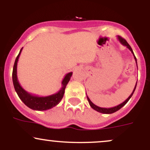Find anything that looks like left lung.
Listing matches in <instances>:
<instances>
[{"label": "left lung", "mask_w": 150, "mask_h": 150, "mask_svg": "<svg viewBox=\"0 0 150 150\" xmlns=\"http://www.w3.org/2000/svg\"><path fill=\"white\" fill-rule=\"evenodd\" d=\"M118 41H119V42H120V44H123V46H126V47L128 48V49L130 50V51H131V53H132V55H133V56H134V58H135V61H136V63H137V59H136L135 55H134V53H133V51H132V48L130 47V45H129L128 43L124 39H123V38H122V37H120V36H118ZM136 86H137V82H136L135 88H134L133 91H132V92L131 93V94H130V95L129 96L128 99H127L125 101H123V103H121V104H120L118 105V106H114V107H112V108H101V107H99V106H96L95 104H93V103L92 102V101H91L90 99H89V98L87 97V100H88V101H89V105H90V106L94 110H95V111H98V112L101 113H105V114H111V113H113L116 112V111H118V110L120 109V108L123 107V106H125V105L127 104V102H128V101H129V99H130V98H131V97L132 96V94H133L134 92H135V88H136Z\"/></svg>", "instance_id": "obj_1"}]
</instances>
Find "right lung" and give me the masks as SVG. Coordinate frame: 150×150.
Listing matches in <instances>:
<instances>
[{"mask_svg": "<svg viewBox=\"0 0 150 150\" xmlns=\"http://www.w3.org/2000/svg\"><path fill=\"white\" fill-rule=\"evenodd\" d=\"M22 49L23 48H22L20 50L18 56H17L16 59H15L13 70V85H14L15 89L18 94V97H20V99L26 106L32 108V109L36 110V111H46V110L54 107L59 104L62 98L63 97L65 89L66 87L67 84L70 80V77L73 75V73L70 72V73H67L65 75L64 78L62 81L61 89L57 93H55V94L49 96H46V97H39V96L30 94L22 88V86L20 85L18 79V75H17V65H18V59Z\"/></svg>", "mask_w": 150, "mask_h": 150, "instance_id": "obj_1", "label": "right lung"}]
</instances>
